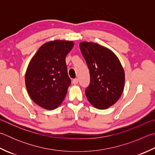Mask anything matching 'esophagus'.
Returning a JSON list of instances; mask_svg holds the SVG:
<instances>
[{
  "mask_svg": "<svg viewBox=\"0 0 155 155\" xmlns=\"http://www.w3.org/2000/svg\"><path fill=\"white\" fill-rule=\"evenodd\" d=\"M78 83V78H74V79L72 80V83L74 84V85H77V84Z\"/></svg>",
  "mask_w": 155,
  "mask_h": 155,
  "instance_id": "1",
  "label": "esophagus"
}]
</instances>
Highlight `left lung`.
<instances>
[{
    "instance_id": "obj_1",
    "label": "left lung",
    "mask_w": 155,
    "mask_h": 155,
    "mask_svg": "<svg viewBox=\"0 0 155 155\" xmlns=\"http://www.w3.org/2000/svg\"><path fill=\"white\" fill-rule=\"evenodd\" d=\"M90 72L85 95L97 109L108 108L116 103L125 87V71L119 58L106 47L92 42L79 44Z\"/></svg>"
}]
</instances>
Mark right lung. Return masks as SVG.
I'll list each match as a JSON object with an SVG mask.
<instances>
[{"label":"right lung","mask_w":155,"mask_h":155,"mask_svg":"<svg viewBox=\"0 0 155 155\" xmlns=\"http://www.w3.org/2000/svg\"><path fill=\"white\" fill-rule=\"evenodd\" d=\"M73 46L72 41L47 42L31 59L25 83L30 98L41 108L51 110L64 101L71 83L66 57Z\"/></svg>","instance_id":"right-lung-1"}]
</instances>
